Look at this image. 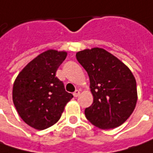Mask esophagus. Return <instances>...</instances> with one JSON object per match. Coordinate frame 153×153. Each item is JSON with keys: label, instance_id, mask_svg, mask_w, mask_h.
<instances>
[{"label": "esophagus", "instance_id": "obj_1", "mask_svg": "<svg viewBox=\"0 0 153 153\" xmlns=\"http://www.w3.org/2000/svg\"><path fill=\"white\" fill-rule=\"evenodd\" d=\"M79 94H80V91H79V90H76V91H75L73 93L74 97H77V96H78Z\"/></svg>", "mask_w": 153, "mask_h": 153}]
</instances>
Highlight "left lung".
<instances>
[{"label":"left lung","instance_id":"1","mask_svg":"<svg viewBox=\"0 0 153 153\" xmlns=\"http://www.w3.org/2000/svg\"><path fill=\"white\" fill-rule=\"evenodd\" d=\"M89 76L94 102L85 109L87 119L102 129L122 125L137 102L136 81L128 67L106 50L94 48L76 53Z\"/></svg>","mask_w":153,"mask_h":153}]
</instances>
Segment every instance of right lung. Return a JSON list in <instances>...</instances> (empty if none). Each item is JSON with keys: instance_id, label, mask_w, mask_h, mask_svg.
Masks as SVG:
<instances>
[{"instance_id": "add662e5", "label": "right lung", "mask_w": 153, "mask_h": 153, "mask_svg": "<svg viewBox=\"0 0 153 153\" xmlns=\"http://www.w3.org/2000/svg\"><path fill=\"white\" fill-rule=\"evenodd\" d=\"M66 56L65 51H45L15 79L13 100L16 110L23 121L36 129L43 130L56 123L73 98L65 91L63 82L56 77V71Z\"/></svg>"}]
</instances>
